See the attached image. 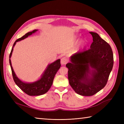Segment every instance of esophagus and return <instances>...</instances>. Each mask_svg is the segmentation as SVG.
Listing matches in <instances>:
<instances>
[{"mask_svg": "<svg viewBox=\"0 0 124 124\" xmlns=\"http://www.w3.org/2000/svg\"><path fill=\"white\" fill-rule=\"evenodd\" d=\"M68 62V60L66 57H62L61 60V63L62 64H66Z\"/></svg>", "mask_w": 124, "mask_h": 124, "instance_id": "esophagus-1", "label": "esophagus"}]
</instances>
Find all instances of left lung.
Here are the masks:
<instances>
[{
  "mask_svg": "<svg viewBox=\"0 0 124 124\" xmlns=\"http://www.w3.org/2000/svg\"><path fill=\"white\" fill-rule=\"evenodd\" d=\"M90 33L93 40L91 48L73 54L71 62L66 64L70 86L76 93L83 96H92L103 88L114 65L110 45L97 33Z\"/></svg>",
  "mask_w": 124,
  "mask_h": 124,
  "instance_id": "1",
  "label": "left lung"
}]
</instances>
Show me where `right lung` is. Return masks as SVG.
<instances>
[{
  "label": "right lung",
  "instance_id": "1",
  "mask_svg": "<svg viewBox=\"0 0 124 124\" xmlns=\"http://www.w3.org/2000/svg\"><path fill=\"white\" fill-rule=\"evenodd\" d=\"M36 31H37V30H34L31 32H28L25 35L22 36V37L17 39L13 44L11 52H10V53L9 54V64L10 68H11L12 76L14 82L22 91L30 96L41 95L47 93L49 88H51L53 82L55 75H56L57 71L59 70L61 67L60 59H59L54 62L52 63L49 64L40 79L33 83H25L22 82L21 80H20L16 77L14 70H13L11 61H10V60L13 52V47H14L16 42L28 37L29 36L32 35V33L36 32Z\"/></svg>",
  "mask_w": 124,
  "mask_h": 124
}]
</instances>
